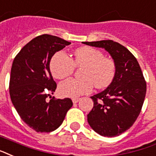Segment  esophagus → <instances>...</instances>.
I'll list each match as a JSON object with an SVG mask.
<instances>
[{"label": "esophagus", "instance_id": "1", "mask_svg": "<svg viewBox=\"0 0 156 156\" xmlns=\"http://www.w3.org/2000/svg\"><path fill=\"white\" fill-rule=\"evenodd\" d=\"M79 98H73V99H72V101H73V103H78V101H79Z\"/></svg>", "mask_w": 156, "mask_h": 156}]
</instances>
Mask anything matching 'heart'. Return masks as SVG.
<instances>
[{"label": "heart", "mask_w": 156, "mask_h": 156, "mask_svg": "<svg viewBox=\"0 0 156 156\" xmlns=\"http://www.w3.org/2000/svg\"><path fill=\"white\" fill-rule=\"evenodd\" d=\"M75 66L83 67V78H69L59 85V92L63 97H78L89 93L93 86L102 89L110 86L117 73L115 59L104 56V53L91 46H83L73 52V59L64 52L54 55L50 63L53 77L62 79L71 75Z\"/></svg>", "instance_id": "1"}]
</instances>
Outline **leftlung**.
<instances>
[{"label":"left lung","mask_w":156,"mask_h":156,"mask_svg":"<svg viewBox=\"0 0 156 156\" xmlns=\"http://www.w3.org/2000/svg\"><path fill=\"white\" fill-rule=\"evenodd\" d=\"M83 43L105 48L116 62L117 73L112 83L91 97L94 105L87 115V121L101 136H119L129 129L140 115L147 82L135 56L121 44L112 40Z\"/></svg>","instance_id":"left-lung-1"}]
</instances>
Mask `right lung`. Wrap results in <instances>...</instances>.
<instances>
[{
	"label": "right lung",
	"mask_w": 156,
	"mask_h": 156,
	"mask_svg": "<svg viewBox=\"0 0 156 156\" xmlns=\"http://www.w3.org/2000/svg\"><path fill=\"white\" fill-rule=\"evenodd\" d=\"M69 44L55 36L42 34L26 44L12 64L11 101L23 121L37 133L57 129L73 105L69 98L46 99L57 87L50 71L51 59Z\"/></svg>",
	"instance_id": "right-lung-1"
}]
</instances>
